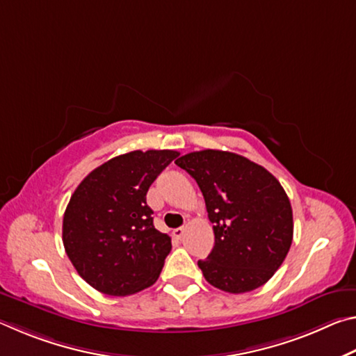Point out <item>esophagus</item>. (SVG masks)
<instances>
[{
	"label": "esophagus",
	"mask_w": 356,
	"mask_h": 356,
	"mask_svg": "<svg viewBox=\"0 0 356 356\" xmlns=\"http://www.w3.org/2000/svg\"><path fill=\"white\" fill-rule=\"evenodd\" d=\"M184 234H185V227H177L172 231V236L176 238H182Z\"/></svg>",
	"instance_id": "1"
}]
</instances>
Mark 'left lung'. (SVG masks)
Returning <instances> with one entry per match:
<instances>
[{
    "mask_svg": "<svg viewBox=\"0 0 356 356\" xmlns=\"http://www.w3.org/2000/svg\"><path fill=\"white\" fill-rule=\"evenodd\" d=\"M176 165L196 180L213 222L215 245L197 261L209 284L229 293L264 286L292 245L291 201L273 174L245 156L206 149Z\"/></svg>",
    "mask_w": 356,
    "mask_h": 356,
    "instance_id": "8db88e82",
    "label": "left lung"
}]
</instances>
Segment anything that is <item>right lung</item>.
I'll list each match as a JSON object with an SVG mask.
<instances>
[{
    "label": "right lung",
    "instance_id": "right-lung-1",
    "mask_svg": "<svg viewBox=\"0 0 356 356\" xmlns=\"http://www.w3.org/2000/svg\"><path fill=\"white\" fill-rule=\"evenodd\" d=\"M176 150H134L95 168L64 212L63 243L78 275L95 291L125 297L159 280L171 237L156 231L149 186Z\"/></svg>",
    "mask_w": 356,
    "mask_h": 356
}]
</instances>
